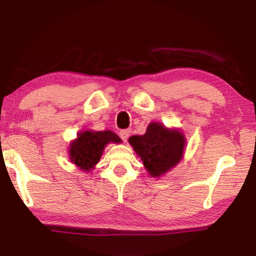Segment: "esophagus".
Wrapping results in <instances>:
<instances>
[{"label":"esophagus","mask_w":256,"mask_h":256,"mask_svg":"<svg viewBox=\"0 0 256 256\" xmlns=\"http://www.w3.org/2000/svg\"><path fill=\"white\" fill-rule=\"evenodd\" d=\"M130 132H131V131H130V130H122V131L120 132V138H122L124 142L128 141V138L130 136Z\"/></svg>","instance_id":"34e87169"}]
</instances>
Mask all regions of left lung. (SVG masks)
<instances>
[{"mask_svg":"<svg viewBox=\"0 0 256 256\" xmlns=\"http://www.w3.org/2000/svg\"><path fill=\"white\" fill-rule=\"evenodd\" d=\"M128 142L140 156L152 177H159L180 162L185 138L180 131L168 130L159 123H150L144 136H134Z\"/></svg>","mask_w":256,"mask_h":256,"instance_id":"8db88e82","label":"left lung"}]
</instances>
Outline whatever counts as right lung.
<instances>
[{
	"instance_id": "right-lung-1",
	"label": "right lung",
	"mask_w": 256,
	"mask_h": 256,
	"mask_svg": "<svg viewBox=\"0 0 256 256\" xmlns=\"http://www.w3.org/2000/svg\"><path fill=\"white\" fill-rule=\"evenodd\" d=\"M110 142H120L118 134L112 131L81 132L78 134L76 140L71 144V162L81 170H90V168L98 164L105 146Z\"/></svg>"
}]
</instances>
